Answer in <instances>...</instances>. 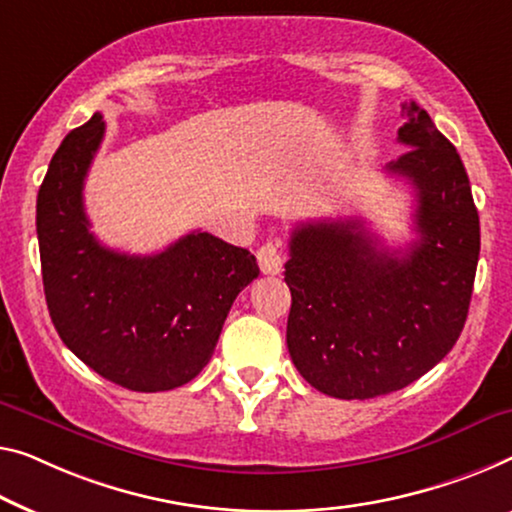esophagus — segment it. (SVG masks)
<instances>
[{"mask_svg": "<svg viewBox=\"0 0 512 512\" xmlns=\"http://www.w3.org/2000/svg\"><path fill=\"white\" fill-rule=\"evenodd\" d=\"M257 264L266 276H278L282 271V264H285V257H282L278 243H264V246L257 250Z\"/></svg>", "mask_w": 512, "mask_h": 512, "instance_id": "obj_1", "label": "esophagus"}]
</instances>
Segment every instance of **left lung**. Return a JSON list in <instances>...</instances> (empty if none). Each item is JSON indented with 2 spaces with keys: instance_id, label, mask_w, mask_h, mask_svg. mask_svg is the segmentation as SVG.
I'll list each match as a JSON object with an SVG mask.
<instances>
[{
  "instance_id": "1",
  "label": "left lung",
  "mask_w": 512,
  "mask_h": 512,
  "mask_svg": "<svg viewBox=\"0 0 512 512\" xmlns=\"http://www.w3.org/2000/svg\"><path fill=\"white\" fill-rule=\"evenodd\" d=\"M402 119L409 151L386 172L414 188L418 241L388 250L361 218L301 223L289 239V356L340 400L388 395L432 370L460 338L474 292L480 225L467 170L414 101Z\"/></svg>"
}]
</instances>
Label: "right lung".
Wrapping results in <instances>:
<instances>
[{
    "mask_svg": "<svg viewBox=\"0 0 512 512\" xmlns=\"http://www.w3.org/2000/svg\"><path fill=\"white\" fill-rule=\"evenodd\" d=\"M103 114L64 137L36 200L45 301L64 345L91 370L137 393L200 375L232 303L259 276L255 255L190 232L156 255H126L89 232L82 188Z\"/></svg>",
    "mask_w": 512,
    "mask_h": 512,
    "instance_id": "add662e5",
    "label": "right lung"
}]
</instances>
